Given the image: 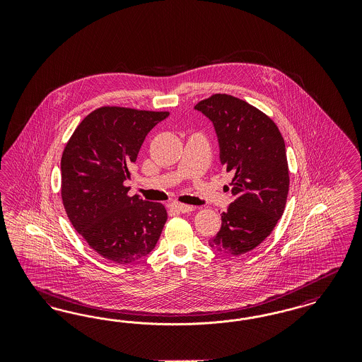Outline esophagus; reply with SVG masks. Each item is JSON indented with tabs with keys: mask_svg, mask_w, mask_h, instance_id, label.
<instances>
[{
	"mask_svg": "<svg viewBox=\"0 0 362 362\" xmlns=\"http://www.w3.org/2000/svg\"><path fill=\"white\" fill-rule=\"evenodd\" d=\"M170 207L173 209V211H177V213H189L194 209V207L185 205V204H171Z\"/></svg>",
	"mask_w": 362,
	"mask_h": 362,
	"instance_id": "obj_1",
	"label": "esophagus"
}]
</instances>
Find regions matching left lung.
<instances>
[{
    "instance_id": "obj_1",
    "label": "left lung",
    "mask_w": 362,
    "mask_h": 362,
    "mask_svg": "<svg viewBox=\"0 0 362 362\" xmlns=\"http://www.w3.org/2000/svg\"><path fill=\"white\" fill-rule=\"evenodd\" d=\"M216 130L220 161L233 175V202L221 214V229L209 240L220 254L239 257L264 240L286 205V148L276 123L254 105L217 93L195 105Z\"/></svg>"
}]
</instances>
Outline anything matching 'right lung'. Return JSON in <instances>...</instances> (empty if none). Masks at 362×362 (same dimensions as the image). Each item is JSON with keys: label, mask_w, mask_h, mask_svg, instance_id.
I'll list each match as a JSON object with an SVG mask.
<instances>
[{"label": "right lung", "mask_w": 362, "mask_h": 362, "mask_svg": "<svg viewBox=\"0 0 362 362\" xmlns=\"http://www.w3.org/2000/svg\"><path fill=\"white\" fill-rule=\"evenodd\" d=\"M167 111L100 107L76 127L61 158V195L74 229L99 255L118 264L156 247L167 210L129 197L130 167L148 133Z\"/></svg>", "instance_id": "1"}]
</instances>
